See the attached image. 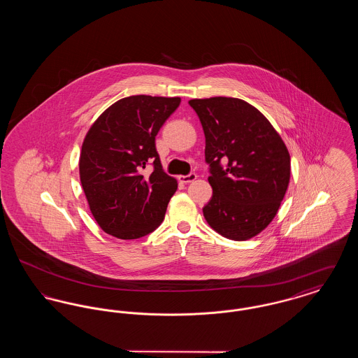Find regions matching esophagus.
Segmentation results:
<instances>
[{"mask_svg": "<svg viewBox=\"0 0 358 358\" xmlns=\"http://www.w3.org/2000/svg\"><path fill=\"white\" fill-rule=\"evenodd\" d=\"M196 178H197L196 173H190V174H187V176H180V177H178V180H180L182 184H189V182H193Z\"/></svg>", "mask_w": 358, "mask_h": 358, "instance_id": "obj_1", "label": "esophagus"}]
</instances>
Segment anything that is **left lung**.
Returning <instances> with one entry per match:
<instances>
[{
	"label": "left lung",
	"mask_w": 358,
	"mask_h": 358,
	"mask_svg": "<svg viewBox=\"0 0 358 358\" xmlns=\"http://www.w3.org/2000/svg\"><path fill=\"white\" fill-rule=\"evenodd\" d=\"M189 104L203 124L210 166L213 194L203 208L205 220L224 238H254L273 222L286 194L289 150L270 120L245 101L215 96Z\"/></svg>",
	"instance_id": "obj_1"
}]
</instances>
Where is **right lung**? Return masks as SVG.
Wrapping results in <instances>:
<instances>
[{"mask_svg":"<svg viewBox=\"0 0 358 358\" xmlns=\"http://www.w3.org/2000/svg\"><path fill=\"white\" fill-rule=\"evenodd\" d=\"M181 99L133 95L104 110L85 134L79 158L90 210L103 231L131 240L162 222L177 180L162 171L155 136ZM148 163L149 176L141 171Z\"/></svg>","mask_w":358,"mask_h":358,"instance_id":"right-lung-1","label":"right lung"}]
</instances>
